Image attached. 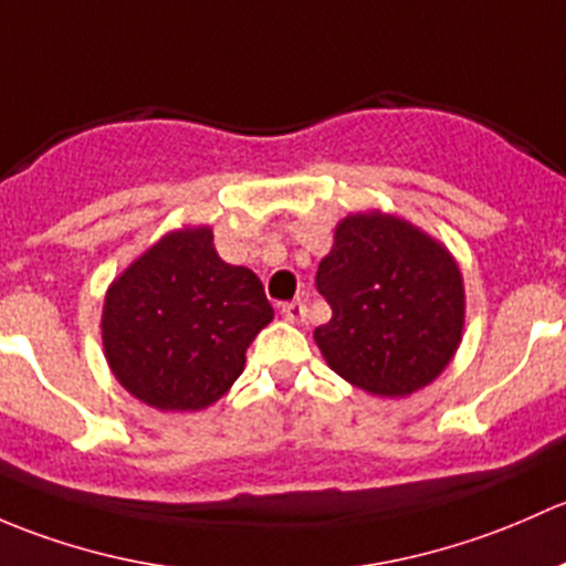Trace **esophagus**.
I'll return each instance as SVG.
<instances>
[{"mask_svg": "<svg viewBox=\"0 0 566 566\" xmlns=\"http://www.w3.org/2000/svg\"><path fill=\"white\" fill-rule=\"evenodd\" d=\"M305 302L302 300H294V302H283L281 305V316L285 318V322H291V324H296V322H302V318H305Z\"/></svg>", "mask_w": 566, "mask_h": 566, "instance_id": "esophagus-1", "label": "esophagus"}]
</instances>
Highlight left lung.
Returning a JSON list of instances; mask_svg holds the SVG:
<instances>
[{"instance_id": "8db88e82", "label": "left lung", "mask_w": 566, "mask_h": 566, "mask_svg": "<svg viewBox=\"0 0 566 566\" xmlns=\"http://www.w3.org/2000/svg\"><path fill=\"white\" fill-rule=\"evenodd\" d=\"M332 318L316 326L329 368L365 392L403 398L433 381L463 332L452 255L389 214H352L316 272Z\"/></svg>"}]
</instances>
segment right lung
<instances>
[{
  "label": "right lung",
  "instance_id": "right-lung-1",
  "mask_svg": "<svg viewBox=\"0 0 566 566\" xmlns=\"http://www.w3.org/2000/svg\"><path fill=\"white\" fill-rule=\"evenodd\" d=\"M272 322L264 285L220 261L212 231L163 237L108 289L103 346L127 392L160 411H198L229 392Z\"/></svg>",
  "mask_w": 566,
  "mask_h": 566
}]
</instances>
